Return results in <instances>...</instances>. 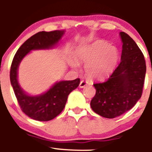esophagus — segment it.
Returning <instances> with one entry per match:
<instances>
[{
  "label": "esophagus",
  "mask_w": 152,
  "mask_h": 152,
  "mask_svg": "<svg viewBox=\"0 0 152 152\" xmlns=\"http://www.w3.org/2000/svg\"><path fill=\"white\" fill-rule=\"evenodd\" d=\"M87 84H88V82L85 81V80H82V81H81V82H80L79 87L80 88H83V87L86 86Z\"/></svg>",
  "instance_id": "esophagus-1"
}]
</instances>
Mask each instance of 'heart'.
I'll list each match as a JSON object with an SVG mask.
<instances>
[{
	"instance_id": "obj_1",
	"label": "heart",
	"mask_w": 152,
	"mask_h": 152,
	"mask_svg": "<svg viewBox=\"0 0 152 152\" xmlns=\"http://www.w3.org/2000/svg\"><path fill=\"white\" fill-rule=\"evenodd\" d=\"M77 58L81 62L87 64L85 71L87 76L94 79H103L111 74L117 64L118 51L115 46H109L104 41H96L78 50ZM74 68L76 62H71Z\"/></svg>"
}]
</instances>
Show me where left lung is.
I'll return each instance as SVG.
<instances>
[{
    "mask_svg": "<svg viewBox=\"0 0 152 152\" xmlns=\"http://www.w3.org/2000/svg\"><path fill=\"white\" fill-rule=\"evenodd\" d=\"M123 46L121 62L106 81L96 83V94L91 107L103 117L121 116L141 98L146 74L144 54L135 41L124 32L120 33Z\"/></svg>",
    "mask_w": 152,
    "mask_h": 152,
    "instance_id": "left-lung-1",
    "label": "left lung"
}]
</instances>
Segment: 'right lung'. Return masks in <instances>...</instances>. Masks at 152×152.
<instances>
[{
    "mask_svg": "<svg viewBox=\"0 0 152 152\" xmlns=\"http://www.w3.org/2000/svg\"><path fill=\"white\" fill-rule=\"evenodd\" d=\"M64 34V31H41L34 34L20 46L12 61L10 79L15 97L23 112L36 121H50L60 114L65 107L68 96L78 86L80 79L59 81L45 94L31 96L27 95L18 84L17 73L19 64L31 50L52 48Z\"/></svg>",
    "mask_w": 152,
    "mask_h": 152,
    "instance_id": "right-lung-1",
    "label": "right lung"
}]
</instances>
